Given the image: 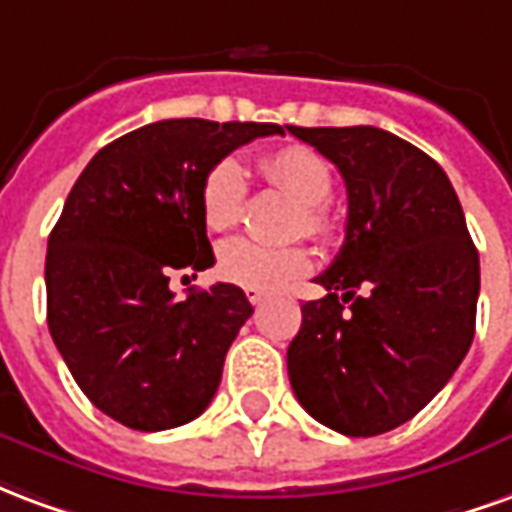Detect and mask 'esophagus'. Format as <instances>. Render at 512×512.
<instances>
[{"instance_id":"34e87169","label":"esophagus","mask_w":512,"mask_h":512,"mask_svg":"<svg viewBox=\"0 0 512 512\" xmlns=\"http://www.w3.org/2000/svg\"><path fill=\"white\" fill-rule=\"evenodd\" d=\"M246 299L252 301V304H260V301L266 299V293L263 290H246Z\"/></svg>"}]
</instances>
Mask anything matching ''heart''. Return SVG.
Segmentation results:
<instances>
[{
	"instance_id": "1",
	"label": "heart",
	"mask_w": 512,
	"mask_h": 512,
	"mask_svg": "<svg viewBox=\"0 0 512 512\" xmlns=\"http://www.w3.org/2000/svg\"><path fill=\"white\" fill-rule=\"evenodd\" d=\"M263 178L274 189L299 202L293 233L329 238L334 230L326 202L334 194V175L326 158L304 145H285L260 161ZM246 202V172L233 156L219 158L202 178L200 211L211 230L233 227ZM312 266L304 246H266L249 238H230L216 252V271L224 282L246 290H277L290 279L307 274Z\"/></svg>"
}]
</instances>
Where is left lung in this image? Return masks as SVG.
<instances>
[{
    "label": "left lung",
    "mask_w": 512,
    "mask_h": 512,
    "mask_svg": "<svg viewBox=\"0 0 512 512\" xmlns=\"http://www.w3.org/2000/svg\"><path fill=\"white\" fill-rule=\"evenodd\" d=\"M340 169V255L301 304L288 376L304 411L345 436H378L428 406L474 337L480 255L444 169L384 128H299Z\"/></svg>",
    "instance_id": "1"
}]
</instances>
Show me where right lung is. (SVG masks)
Masks as SVG:
<instances>
[{
    "label": "right lung",
    "instance_id": "1",
    "mask_svg": "<svg viewBox=\"0 0 512 512\" xmlns=\"http://www.w3.org/2000/svg\"><path fill=\"white\" fill-rule=\"evenodd\" d=\"M285 128L158 120L98 150L73 183L46 252L49 332L106 417L153 433L213 400L252 304L227 282L178 301L169 277L216 263L200 211L205 172Z\"/></svg>",
    "mask_w": 512,
    "mask_h": 512
}]
</instances>
